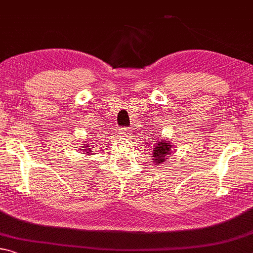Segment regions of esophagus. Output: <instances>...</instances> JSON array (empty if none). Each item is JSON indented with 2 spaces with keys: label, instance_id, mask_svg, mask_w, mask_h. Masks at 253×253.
<instances>
[{
  "label": "esophagus",
  "instance_id": "34e87169",
  "mask_svg": "<svg viewBox=\"0 0 253 253\" xmlns=\"http://www.w3.org/2000/svg\"><path fill=\"white\" fill-rule=\"evenodd\" d=\"M130 128H128V127H124V128H122V129L119 130V134L123 136V137H129L130 136Z\"/></svg>",
  "mask_w": 253,
  "mask_h": 253
}]
</instances>
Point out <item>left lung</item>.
I'll return each instance as SVG.
<instances>
[{"label": "left lung", "mask_w": 253, "mask_h": 253, "mask_svg": "<svg viewBox=\"0 0 253 253\" xmlns=\"http://www.w3.org/2000/svg\"><path fill=\"white\" fill-rule=\"evenodd\" d=\"M172 148V145H170V143L168 141H160L158 143H155V146L152 151L153 153L151 155L153 156L154 161L156 163H162L166 161V156H169L170 151Z\"/></svg>", "instance_id": "obj_1"}]
</instances>
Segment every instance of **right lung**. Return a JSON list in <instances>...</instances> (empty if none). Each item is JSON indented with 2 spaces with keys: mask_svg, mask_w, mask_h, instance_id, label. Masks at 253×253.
I'll list each match as a JSON object with an SVG mask.
<instances>
[{
  "mask_svg": "<svg viewBox=\"0 0 253 253\" xmlns=\"http://www.w3.org/2000/svg\"><path fill=\"white\" fill-rule=\"evenodd\" d=\"M90 144H92V143H90ZM90 144H85V145L83 146L84 151H85L87 154H90V152H92V150H93V148H92V147H94V145H90Z\"/></svg>",
  "mask_w": 253,
  "mask_h": 253,
  "instance_id": "1",
  "label": "right lung"
}]
</instances>
